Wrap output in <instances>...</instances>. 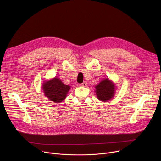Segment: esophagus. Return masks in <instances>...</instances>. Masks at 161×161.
<instances>
[{
  "label": "esophagus",
  "mask_w": 161,
  "mask_h": 161,
  "mask_svg": "<svg viewBox=\"0 0 161 161\" xmlns=\"http://www.w3.org/2000/svg\"><path fill=\"white\" fill-rule=\"evenodd\" d=\"M86 85H87V83H86V81H84L83 83H81V84H80L79 85H80V86H82V87H85V86H86Z\"/></svg>",
  "instance_id": "obj_1"
}]
</instances>
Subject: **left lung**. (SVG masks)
Returning <instances> with one entry per match:
<instances>
[{
    "instance_id": "1",
    "label": "left lung",
    "mask_w": 161,
    "mask_h": 161,
    "mask_svg": "<svg viewBox=\"0 0 161 161\" xmlns=\"http://www.w3.org/2000/svg\"><path fill=\"white\" fill-rule=\"evenodd\" d=\"M115 85L109 78L104 79L95 86L97 99L103 102L112 99L115 93Z\"/></svg>"
}]
</instances>
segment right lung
<instances>
[{
  "label": "right lung",
  "instance_id": "right-lung-1",
  "mask_svg": "<svg viewBox=\"0 0 161 161\" xmlns=\"http://www.w3.org/2000/svg\"><path fill=\"white\" fill-rule=\"evenodd\" d=\"M42 88L44 96L50 101L54 103H60L66 98L67 94L71 86L64 84L60 78L55 77L44 81L42 83Z\"/></svg>",
  "mask_w": 161,
  "mask_h": 161
}]
</instances>
